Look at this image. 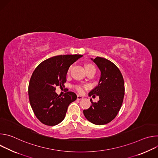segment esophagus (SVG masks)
Masks as SVG:
<instances>
[{"label":"esophagus","mask_w":158,"mask_h":158,"mask_svg":"<svg viewBox=\"0 0 158 158\" xmlns=\"http://www.w3.org/2000/svg\"><path fill=\"white\" fill-rule=\"evenodd\" d=\"M84 98L82 97V96H80V95H77V99H78V100H81V99H82Z\"/></svg>","instance_id":"34e87169"}]
</instances>
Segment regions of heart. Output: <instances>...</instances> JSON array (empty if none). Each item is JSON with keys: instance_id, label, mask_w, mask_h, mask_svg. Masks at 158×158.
Masks as SVG:
<instances>
[{"instance_id": "1", "label": "heart", "mask_w": 158, "mask_h": 158, "mask_svg": "<svg viewBox=\"0 0 158 158\" xmlns=\"http://www.w3.org/2000/svg\"><path fill=\"white\" fill-rule=\"evenodd\" d=\"M85 67H86V69H88L89 68H92V67H94V65H93L91 64H87ZM71 69H72V66H70L69 68L68 69V71H67V74H69L70 73ZM87 87V86L86 85H76L75 87V89H76V90L77 92H79L80 93H83L84 89H86Z\"/></svg>"}]
</instances>
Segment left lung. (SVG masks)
<instances>
[{"label":"left lung","mask_w":158,"mask_h":158,"mask_svg":"<svg viewBox=\"0 0 158 158\" xmlns=\"http://www.w3.org/2000/svg\"><path fill=\"white\" fill-rule=\"evenodd\" d=\"M91 60L101 71L98 85L89 93L99 98L97 102H93L89 109L84 110L85 118L93 124L103 125L113 120L121 107L124 96V82L118 67L111 61L100 57Z\"/></svg>","instance_id":"left-lung-1"}]
</instances>
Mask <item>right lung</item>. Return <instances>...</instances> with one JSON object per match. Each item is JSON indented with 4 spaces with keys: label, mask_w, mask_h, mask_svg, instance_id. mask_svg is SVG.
I'll return each instance as SVG.
<instances>
[{
    "label": "right lung",
    "mask_w": 158,
    "mask_h": 158,
    "mask_svg": "<svg viewBox=\"0 0 158 158\" xmlns=\"http://www.w3.org/2000/svg\"><path fill=\"white\" fill-rule=\"evenodd\" d=\"M82 56L60 55L42 62L36 67L29 84V98L36 118L44 124L55 126L62 122L69 105L77 99L73 92L61 96L56 92V87H64L68 69Z\"/></svg>",
    "instance_id": "add662e5"
}]
</instances>
